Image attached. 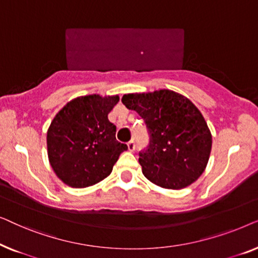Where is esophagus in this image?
I'll return each mask as SVG.
<instances>
[{
	"instance_id": "1",
	"label": "esophagus",
	"mask_w": 258,
	"mask_h": 258,
	"mask_svg": "<svg viewBox=\"0 0 258 258\" xmlns=\"http://www.w3.org/2000/svg\"><path fill=\"white\" fill-rule=\"evenodd\" d=\"M135 148H136L135 141L130 140L129 142H128V149H129V151H134V150H135Z\"/></svg>"
}]
</instances>
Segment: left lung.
I'll return each mask as SVG.
<instances>
[{"label":"left lung","instance_id":"obj_1","mask_svg":"<svg viewBox=\"0 0 258 258\" xmlns=\"http://www.w3.org/2000/svg\"><path fill=\"white\" fill-rule=\"evenodd\" d=\"M122 103L143 118L149 144L140 151L143 175L167 189H182L207 167L211 134L192 102L171 90L128 94Z\"/></svg>","mask_w":258,"mask_h":258}]
</instances>
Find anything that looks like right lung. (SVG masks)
<instances>
[{"label":"right lung","mask_w":258,"mask_h":258,"mask_svg":"<svg viewBox=\"0 0 258 258\" xmlns=\"http://www.w3.org/2000/svg\"><path fill=\"white\" fill-rule=\"evenodd\" d=\"M118 96L88 95L67 103L47 134L51 168L66 184L86 188L108 177L119 155L128 149L116 140L108 114Z\"/></svg>","instance_id":"right-lung-1"}]
</instances>
